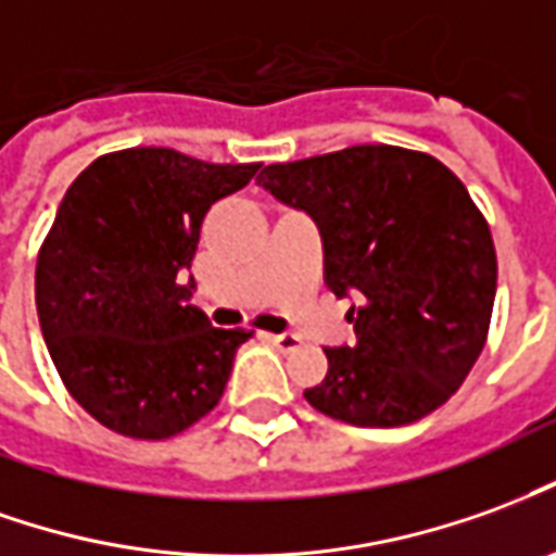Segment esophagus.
I'll use <instances>...</instances> for the list:
<instances>
[{
    "instance_id": "1",
    "label": "esophagus",
    "mask_w": 556,
    "mask_h": 556,
    "mask_svg": "<svg viewBox=\"0 0 556 556\" xmlns=\"http://www.w3.org/2000/svg\"><path fill=\"white\" fill-rule=\"evenodd\" d=\"M267 340L277 345L279 352H294V349H301V337H298V333H267Z\"/></svg>"
}]
</instances>
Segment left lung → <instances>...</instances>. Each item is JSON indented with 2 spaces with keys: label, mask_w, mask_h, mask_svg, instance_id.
<instances>
[{
  "label": "left lung",
  "mask_w": 556,
  "mask_h": 556,
  "mask_svg": "<svg viewBox=\"0 0 556 556\" xmlns=\"http://www.w3.org/2000/svg\"><path fill=\"white\" fill-rule=\"evenodd\" d=\"M258 186L304 211L325 247V282L355 343L325 349L306 403L358 427L413 425L440 409L484 349L496 294L491 228L440 159L361 143L267 165Z\"/></svg>",
  "instance_id": "obj_1"
}]
</instances>
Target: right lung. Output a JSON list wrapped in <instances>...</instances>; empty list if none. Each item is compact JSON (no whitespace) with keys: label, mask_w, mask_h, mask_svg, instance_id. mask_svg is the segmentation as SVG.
I'll list each match as a JSON object with an SVG mask.
<instances>
[{"label":"right lung","mask_w":556,"mask_h":556,"mask_svg":"<svg viewBox=\"0 0 556 556\" xmlns=\"http://www.w3.org/2000/svg\"><path fill=\"white\" fill-rule=\"evenodd\" d=\"M262 168L168 147L99 156L62 198L35 265V306L53 367L99 425L168 440L219 403L243 328L189 304L201 223Z\"/></svg>","instance_id":"add662e5"}]
</instances>
